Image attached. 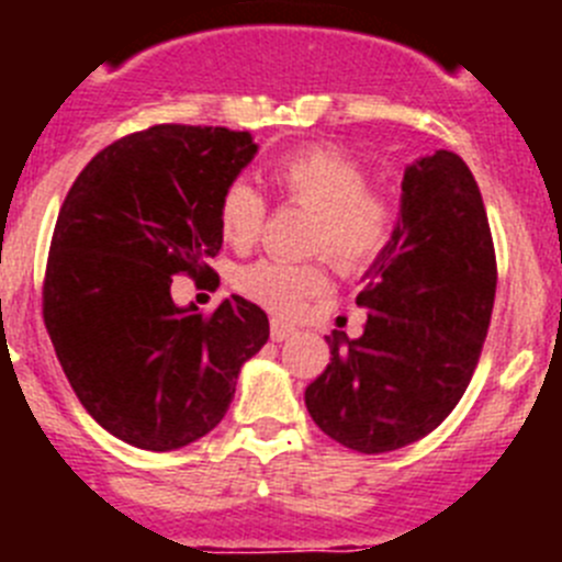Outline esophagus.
Listing matches in <instances>:
<instances>
[{"label": "esophagus", "instance_id": "34e87169", "mask_svg": "<svg viewBox=\"0 0 562 562\" xmlns=\"http://www.w3.org/2000/svg\"><path fill=\"white\" fill-rule=\"evenodd\" d=\"M295 335V326L292 324H284V321H278V317H272V324H270V337L276 342L286 340V337Z\"/></svg>", "mask_w": 562, "mask_h": 562}]
</instances>
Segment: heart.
<instances>
[{"label": "heart", "instance_id": "obj_1", "mask_svg": "<svg viewBox=\"0 0 562 562\" xmlns=\"http://www.w3.org/2000/svg\"><path fill=\"white\" fill-rule=\"evenodd\" d=\"M278 196L310 207L315 225L310 250L326 252L340 270H369L389 250L396 233V205L369 186L360 160L329 143H306L270 166ZM267 220V196L250 180L227 182L220 196V231L233 247L250 245ZM236 286L256 304L297 315L329 290L321 261L258 258L236 272Z\"/></svg>", "mask_w": 562, "mask_h": 562}]
</instances>
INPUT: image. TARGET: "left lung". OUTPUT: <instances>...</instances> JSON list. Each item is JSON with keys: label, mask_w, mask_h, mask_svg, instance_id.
Listing matches in <instances>:
<instances>
[{"label": "left lung", "mask_w": 562, "mask_h": 562, "mask_svg": "<svg viewBox=\"0 0 562 562\" xmlns=\"http://www.w3.org/2000/svg\"><path fill=\"white\" fill-rule=\"evenodd\" d=\"M498 265L479 182L459 154L422 157L402 180L394 241L371 267L357 340L329 335L306 385L315 425L357 453H389L448 419L479 366Z\"/></svg>", "instance_id": "8db88e82"}]
</instances>
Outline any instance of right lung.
<instances>
[{
	"instance_id": "1",
	"label": "right lung",
	"mask_w": 562,
	"mask_h": 562,
	"mask_svg": "<svg viewBox=\"0 0 562 562\" xmlns=\"http://www.w3.org/2000/svg\"><path fill=\"white\" fill-rule=\"evenodd\" d=\"M252 154L247 132L157 123L98 151L58 211L44 326L87 414L132 448L166 453L211 434L270 337L241 295L211 315L171 301L173 276L213 272L220 196Z\"/></svg>"
}]
</instances>
